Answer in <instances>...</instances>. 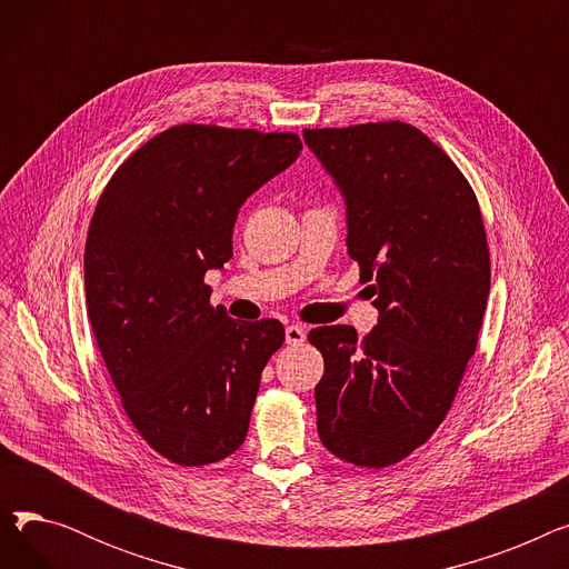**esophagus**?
Listing matches in <instances>:
<instances>
[{
  "label": "esophagus",
  "mask_w": 569,
  "mask_h": 569,
  "mask_svg": "<svg viewBox=\"0 0 569 569\" xmlns=\"http://www.w3.org/2000/svg\"><path fill=\"white\" fill-rule=\"evenodd\" d=\"M307 341V330L302 325H288L286 327V343L288 346H300Z\"/></svg>",
  "instance_id": "34e87169"
}]
</instances>
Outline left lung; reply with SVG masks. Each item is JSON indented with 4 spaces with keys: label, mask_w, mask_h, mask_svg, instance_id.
<instances>
[{
    "label": "left lung",
    "mask_w": 569,
    "mask_h": 569,
    "mask_svg": "<svg viewBox=\"0 0 569 569\" xmlns=\"http://www.w3.org/2000/svg\"><path fill=\"white\" fill-rule=\"evenodd\" d=\"M346 200L348 256L376 297L378 325L309 332L322 352L318 436L339 459L385 468L425 445L452 408L491 286L480 204L420 129L369 122L305 129Z\"/></svg>",
    "instance_id": "8db88e82"
}]
</instances>
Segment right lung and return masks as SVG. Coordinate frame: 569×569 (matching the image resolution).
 Returning a JSON list of instances; mask_svg holds the SVG:
<instances>
[{"label":"right lung","instance_id":"obj_1","mask_svg":"<svg viewBox=\"0 0 569 569\" xmlns=\"http://www.w3.org/2000/svg\"><path fill=\"white\" fill-rule=\"evenodd\" d=\"M302 152L297 133L177 124L114 170L84 244L87 316L136 431L177 466L244 442L260 373L286 341L274 318L209 305L239 207Z\"/></svg>","mask_w":569,"mask_h":569}]
</instances>
